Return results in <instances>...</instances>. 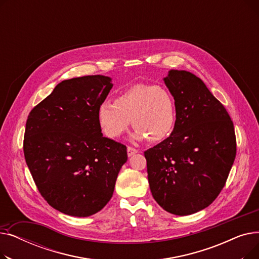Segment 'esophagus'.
Masks as SVG:
<instances>
[{
  "label": "esophagus",
  "mask_w": 259,
  "mask_h": 259,
  "mask_svg": "<svg viewBox=\"0 0 259 259\" xmlns=\"http://www.w3.org/2000/svg\"><path fill=\"white\" fill-rule=\"evenodd\" d=\"M138 152H139L138 149L132 148V147H128V148H127V153H128V156H132L133 154L138 153Z\"/></svg>",
  "instance_id": "34e87169"
}]
</instances>
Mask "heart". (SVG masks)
Wrapping results in <instances>:
<instances>
[{
  "instance_id": "heart-1",
  "label": "heart",
  "mask_w": 259,
  "mask_h": 259,
  "mask_svg": "<svg viewBox=\"0 0 259 259\" xmlns=\"http://www.w3.org/2000/svg\"><path fill=\"white\" fill-rule=\"evenodd\" d=\"M97 116L102 132L109 139L119 138L132 122L134 140L148 138L150 142H160L175 127L176 105L166 88L137 84L121 91L114 103H101Z\"/></svg>"
}]
</instances>
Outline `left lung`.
Here are the masks:
<instances>
[{
	"mask_svg": "<svg viewBox=\"0 0 259 259\" xmlns=\"http://www.w3.org/2000/svg\"><path fill=\"white\" fill-rule=\"evenodd\" d=\"M176 105L170 137L145 151L148 182L158 205L190 215L219 196L236 155L233 121L203 81L185 70L164 78Z\"/></svg>",
	"mask_w": 259,
	"mask_h": 259,
	"instance_id": "left-lung-1",
	"label": "left lung"
}]
</instances>
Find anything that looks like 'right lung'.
I'll list each match as a JSON object with an SVG mask.
<instances>
[{
  "mask_svg": "<svg viewBox=\"0 0 259 259\" xmlns=\"http://www.w3.org/2000/svg\"><path fill=\"white\" fill-rule=\"evenodd\" d=\"M112 86L105 75L65 79L27 118L26 164L40 195L64 214L101 211L127 161L126 146L104 138L98 122V108Z\"/></svg>",
  "mask_w": 259,
  "mask_h": 259,
  "instance_id": "1",
  "label": "right lung"
}]
</instances>
